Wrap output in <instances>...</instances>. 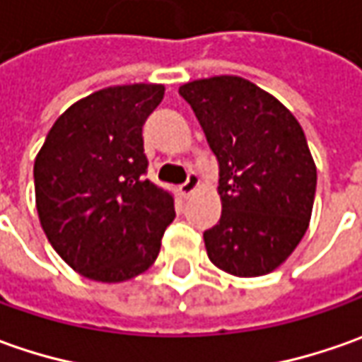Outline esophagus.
Here are the masks:
<instances>
[{
    "mask_svg": "<svg viewBox=\"0 0 362 362\" xmlns=\"http://www.w3.org/2000/svg\"><path fill=\"white\" fill-rule=\"evenodd\" d=\"M198 184H200L198 176H196L194 172H190V174H188V178H186V182H184V184L180 186L182 196H184V198H188V196H190V194H194V190L198 188Z\"/></svg>",
    "mask_w": 362,
    "mask_h": 362,
    "instance_id": "obj_1",
    "label": "esophagus"
}]
</instances>
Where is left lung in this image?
Returning <instances> with one entry per match:
<instances>
[{"mask_svg": "<svg viewBox=\"0 0 362 362\" xmlns=\"http://www.w3.org/2000/svg\"><path fill=\"white\" fill-rule=\"evenodd\" d=\"M218 160L222 216L204 232L208 258L234 276L279 268L313 214L317 166L291 110L252 81L214 76L180 86Z\"/></svg>", "mask_w": 362, "mask_h": 362, "instance_id": "8db88e82", "label": "left lung"}]
</instances>
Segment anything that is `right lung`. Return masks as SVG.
<instances>
[{
	"instance_id": "add662e5",
	"label": "right lung",
	"mask_w": 362,
	"mask_h": 362,
	"mask_svg": "<svg viewBox=\"0 0 362 362\" xmlns=\"http://www.w3.org/2000/svg\"><path fill=\"white\" fill-rule=\"evenodd\" d=\"M162 83L112 86L69 106L33 164L49 244L81 276L124 282L154 264L174 198L146 178L142 126Z\"/></svg>"
}]
</instances>
